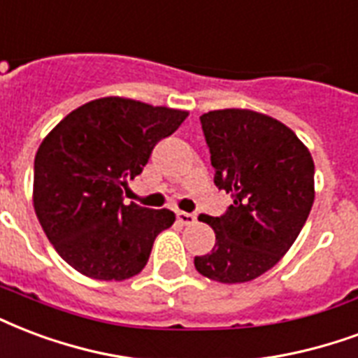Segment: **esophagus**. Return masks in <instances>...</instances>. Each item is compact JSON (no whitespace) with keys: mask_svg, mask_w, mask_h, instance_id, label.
Wrapping results in <instances>:
<instances>
[{"mask_svg":"<svg viewBox=\"0 0 358 358\" xmlns=\"http://www.w3.org/2000/svg\"><path fill=\"white\" fill-rule=\"evenodd\" d=\"M177 219H179V222H182V224H194L196 215L187 213V211H177Z\"/></svg>","mask_w":358,"mask_h":358,"instance_id":"esophagus-1","label":"esophagus"}]
</instances>
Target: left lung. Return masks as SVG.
Here are the masks:
<instances>
[{
	"label": "left lung",
	"mask_w": 358,
	"mask_h": 358,
	"mask_svg": "<svg viewBox=\"0 0 358 358\" xmlns=\"http://www.w3.org/2000/svg\"><path fill=\"white\" fill-rule=\"evenodd\" d=\"M213 181L232 196L220 215H201L215 247L194 257L196 270L220 283H245L278 264L313 206L315 166L310 150L283 122L249 109L200 117Z\"/></svg>",
	"instance_id": "8db88e82"
}]
</instances>
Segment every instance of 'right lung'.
Wrapping results in <instances>:
<instances>
[{
	"instance_id": "right-lung-1",
	"label": "right lung",
	"mask_w": 358,
	"mask_h": 358,
	"mask_svg": "<svg viewBox=\"0 0 358 358\" xmlns=\"http://www.w3.org/2000/svg\"><path fill=\"white\" fill-rule=\"evenodd\" d=\"M187 117L136 99L99 98L69 113L43 139L34 164V208L71 268L99 281L143 270L157 236L176 215L126 206L122 189Z\"/></svg>"
}]
</instances>
